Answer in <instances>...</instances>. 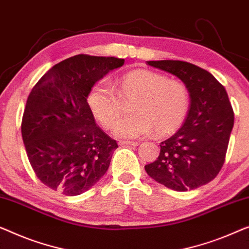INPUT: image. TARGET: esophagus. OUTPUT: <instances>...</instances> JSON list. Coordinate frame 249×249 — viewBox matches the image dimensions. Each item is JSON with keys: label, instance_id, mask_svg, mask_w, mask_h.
I'll use <instances>...</instances> for the list:
<instances>
[{"label": "esophagus", "instance_id": "esophagus-1", "mask_svg": "<svg viewBox=\"0 0 249 249\" xmlns=\"http://www.w3.org/2000/svg\"><path fill=\"white\" fill-rule=\"evenodd\" d=\"M120 145H128V146H138V142H130V140H127V142H120Z\"/></svg>", "mask_w": 249, "mask_h": 249}]
</instances>
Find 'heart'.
Returning a JSON list of instances; mask_svg holds the SVG:
<instances>
[{"label": "heart", "mask_w": 249, "mask_h": 249, "mask_svg": "<svg viewBox=\"0 0 249 249\" xmlns=\"http://www.w3.org/2000/svg\"><path fill=\"white\" fill-rule=\"evenodd\" d=\"M118 84L117 93L109 82L100 81L88 96L89 110L106 129L112 128L120 117L121 99L135 100L133 116L114 127L118 138H138L154 130L158 136H167L184 122L190 109V94L182 82L149 70H136L124 74Z\"/></svg>", "instance_id": "obj_1"}]
</instances>
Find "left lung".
I'll use <instances>...</instances> for the list:
<instances>
[{"instance_id": "1", "label": "left lung", "mask_w": 249, "mask_h": 249, "mask_svg": "<svg viewBox=\"0 0 249 249\" xmlns=\"http://www.w3.org/2000/svg\"><path fill=\"white\" fill-rule=\"evenodd\" d=\"M149 66L179 78L189 89L184 124L160 143L157 160L146 165L151 178L185 192L211 182L220 172L233 127V111L226 89L208 71L181 60H149Z\"/></svg>"}]
</instances>
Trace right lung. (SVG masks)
Instances as JSON below:
<instances>
[{
  "instance_id": "obj_1",
  "label": "right lung",
  "mask_w": 249,
  "mask_h": 249,
  "mask_svg": "<svg viewBox=\"0 0 249 249\" xmlns=\"http://www.w3.org/2000/svg\"><path fill=\"white\" fill-rule=\"evenodd\" d=\"M124 64L116 57L77 55L53 66L31 89L21 132L36 175L52 190L78 196L107 173L118 143L96 124L88 96Z\"/></svg>"
}]
</instances>
